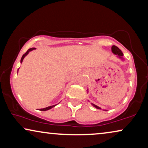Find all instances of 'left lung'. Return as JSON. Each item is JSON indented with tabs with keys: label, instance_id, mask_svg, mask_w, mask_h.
<instances>
[{
	"label": "left lung",
	"instance_id": "1",
	"mask_svg": "<svg viewBox=\"0 0 148 148\" xmlns=\"http://www.w3.org/2000/svg\"><path fill=\"white\" fill-rule=\"evenodd\" d=\"M111 50H112V51H113V53H115V54H116V55H117L120 58H122V56H123V53H122L121 50V49H119V47L115 46V45H113V46H112V47H111ZM92 105L93 107H95V108H97V109H101L99 107H98V106L94 105V104L92 103Z\"/></svg>",
	"mask_w": 148,
	"mask_h": 148
}]
</instances>
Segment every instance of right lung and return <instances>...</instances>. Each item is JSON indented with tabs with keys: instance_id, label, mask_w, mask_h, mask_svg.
I'll list each match as a JSON object with an SVG mask.
<instances>
[{
	"instance_id": "obj_1",
	"label": "right lung",
	"mask_w": 148,
	"mask_h": 148,
	"mask_svg": "<svg viewBox=\"0 0 148 148\" xmlns=\"http://www.w3.org/2000/svg\"><path fill=\"white\" fill-rule=\"evenodd\" d=\"M35 49V47H32V48H30L29 49H28V50L27 51V52L25 53H24L21 59V63H22V62H23V60L24 58L27 55V54L29 53V51H32V50H33V49ZM55 106L56 105H53V106H50V107H47L46 108H43V109H39V111H47V110L50 109H51V108H53V107H55Z\"/></svg>"
}]
</instances>
